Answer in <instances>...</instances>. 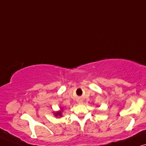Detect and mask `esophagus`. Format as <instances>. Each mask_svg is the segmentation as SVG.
Returning a JSON list of instances; mask_svg holds the SVG:
<instances>
[{
	"instance_id": "34e87169",
	"label": "esophagus",
	"mask_w": 146,
	"mask_h": 146,
	"mask_svg": "<svg viewBox=\"0 0 146 146\" xmlns=\"http://www.w3.org/2000/svg\"><path fill=\"white\" fill-rule=\"evenodd\" d=\"M78 103H79V104H83V101H79V102H78Z\"/></svg>"
}]
</instances>
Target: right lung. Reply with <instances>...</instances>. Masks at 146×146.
I'll return each mask as SVG.
<instances>
[{"label":"right lung","instance_id":"right-lung-1","mask_svg":"<svg viewBox=\"0 0 146 146\" xmlns=\"http://www.w3.org/2000/svg\"><path fill=\"white\" fill-rule=\"evenodd\" d=\"M61 111H57L55 112V113H54V115H55L56 117H57V116H60V117H61L62 116V113H61V111H62V108H61Z\"/></svg>","mask_w":146,"mask_h":146}]
</instances>
